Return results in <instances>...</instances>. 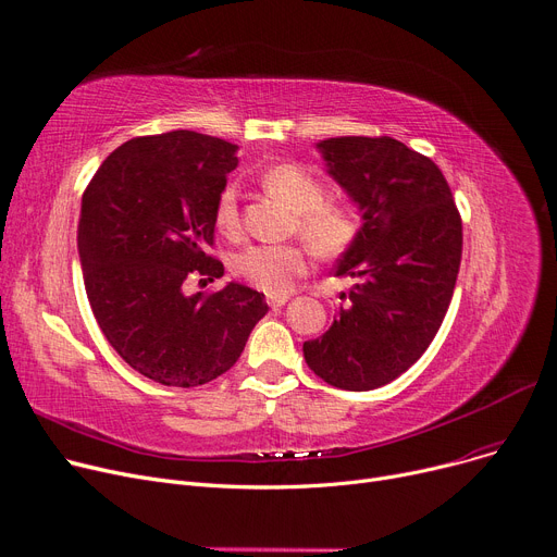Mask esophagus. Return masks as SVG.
<instances>
[{"label":"esophagus","mask_w":557,"mask_h":557,"mask_svg":"<svg viewBox=\"0 0 557 557\" xmlns=\"http://www.w3.org/2000/svg\"><path fill=\"white\" fill-rule=\"evenodd\" d=\"M287 295H268V304L272 306V308H281V306H285L287 304Z\"/></svg>","instance_id":"34e87169"}]
</instances>
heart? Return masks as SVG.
<instances>
[{
    "label": "heart",
    "instance_id": "b5f03b06",
    "mask_svg": "<svg viewBox=\"0 0 557 557\" xmlns=\"http://www.w3.org/2000/svg\"><path fill=\"white\" fill-rule=\"evenodd\" d=\"M260 185L297 213L299 233L320 256H339L354 245L360 228L356 213L347 206L324 201V185L308 170L293 163L272 165L260 174ZM215 224L226 235L240 228L233 185L218 199ZM306 268L308 256L299 245H251L233 258V272L268 295H285Z\"/></svg>",
    "mask_w": 557,
    "mask_h": 557
}]
</instances>
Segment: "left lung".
<instances>
[{
  "label": "left lung",
  "mask_w": 557,
  "mask_h": 557,
  "mask_svg": "<svg viewBox=\"0 0 557 557\" xmlns=\"http://www.w3.org/2000/svg\"><path fill=\"white\" fill-rule=\"evenodd\" d=\"M317 149L362 226L335 268L358 283L339 297L333 326L304 342V358L333 387L376 389L412 367L440 331L460 270L462 222L440 168L404 143L342 136Z\"/></svg>",
  "instance_id": "1"
}]
</instances>
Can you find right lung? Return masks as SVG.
<instances>
[{
	"label": "right lung",
	"mask_w": 557,
	"mask_h": 557,
	"mask_svg": "<svg viewBox=\"0 0 557 557\" xmlns=\"http://www.w3.org/2000/svg\"><path fill=\"white\" fill-rule=\"evenodd\" d=\"M235 153L237 145L195 131L134 138L84 193L78 258L95 320L128 367L168 387L228 372L268 312L262 293L235 281L208 297L183 289L193 274L224 276L203 249Z\"/></svg>",
	"instance_id": "right-lung-1"
}]
</instances>
